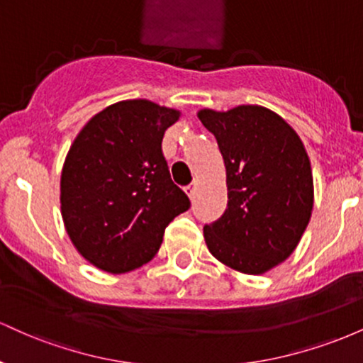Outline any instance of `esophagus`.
Listing matches in <instances>:
<instances>
[{
    "mask_svg": "<svg viewBox=\"0 0 363 363\" xmlns=\"http://www.w3.org/2000/svg\"><path fill=\"white\" fill-rule=\"evenodd\" d=\"M184 191H186V194L189 196L191 199H193V198H194V191H196V184H189V186H186V187H184Z\"/></svg>",
    "mask_w": 363,
    "mask_h": 363,
    "instance_id": "esophagus-1",
    "label": "esophagus"
}]
</instances>
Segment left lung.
Instances as JSON below:
<instances>
[{"label":"left lung","mask_w":363,"mask_h":363,"mask_svg":"<svg viewBox=\"0 0 363 363\" xmlns=\"http://www.w3.org/2000/svg\"><path fill=\"white\" fill-rule=\"evenodd\" d=\"M227 169L223 215L206 223L210 252L230 268L261 274L297 247L314 205L311 162L280 116L259 106L199 111Z\"/></svg>","instance_id":"left-lung-1"}]
</instances>
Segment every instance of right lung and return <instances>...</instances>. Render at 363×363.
Instances as JSON below:
<instances>
[{
    "label": "right lung",
    "mask_w": 363,
    "mask_h": 363,
    "mask_svg": "<svg viewBox=\"0 0 363 363\" xmlns=\"http://www.w3.org/2000/svg\"><path fill=\"white\" fill-rule=\"evenodd\" d=\"M179 112L124 101L94 116L61 174V213L78 252L109 273L153 259L165 227L191 201L170 179L162 140Z\"/></svg>",
    "instance_id": "1"
}]
</instances>
